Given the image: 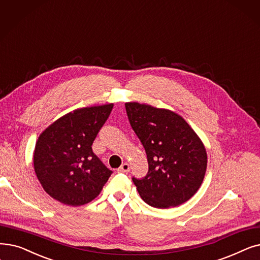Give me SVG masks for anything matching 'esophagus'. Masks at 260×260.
<instances>
[{"label": "esophagus", "instance_id": "obj_1", "mask_svg": "<svg viewBox=\"0 0 260 260\" xmlns=\"http://www.w3.org/2000/svg\"><path fill=\"white\" fill-rule=\"evenodd\" d=\"M129 170H131V167H129V165H128L127 162H124V164L118 169V171L121 172V173H127V172H129Z\"/></svg>", "mask_w": 260, "mask_h": 260}]
</instances>
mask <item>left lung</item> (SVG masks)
Returning <instances> with one entry per match:
<instances>
[{
    "mask_svg": "<svg viewBox=\"0 0 260 260\" xmlns=\"http://www.w3.org/2000/svg\"><path fill=\"white\" fill-rule=\"evenodd\" d=\"M131 126L148 157L149 171L133 176L142 200L152 207L183 204L200 188L207 154L189 124L175 112L139 103H126Z\"/></svg>",
    "mask_w": 260,
    "mask_h": 260,
    "instance_id": "8db88e82",
    "label": "left lung"
}]
</instances>
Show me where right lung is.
<instances>
[{"label":"right lung","instance_id":"right-lung-1","mask_svg":"<svg viewBox=\"0 0 260 260\" xmlns=\"http://www.w3.org/2000/svg\"><path fill=\"white\" fill-rule=\"evenodd\" d=\"M112 104L76 109L44 131L36 143L34 168L46 192L62 204L94 200L112 171L93 153L92 143Z\"/></svg>","mask_w":260,"mask_h":260}]
</instances>
